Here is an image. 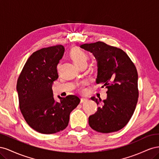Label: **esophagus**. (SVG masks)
Returning <instances> with one entry per match:
<instances>
[{
  "instance_id": "1",
  "label": "esophagus",
  "mask_w": 159,
  "mask_h": 159,
  "mask_svg": "<svg viewBox=\"0 0 159 159\" xmlns=\"http://www.w3.org/2000/svg\"><path fill=\"white\" fill-rule=\"evenodd\" d=\"M88 101V99H85V98H81V101H80V102L82 103H84V102H87Z\"/></svg>"
}]
</instances>
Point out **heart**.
Wrapping results in <instances>:
<instances>
[{"label":"heart","mask_w":159,"mask_h":159,"mask_svg":"<svg viewBox=\"0 0 159 159\" xmlns=\"http://www.w3.org/2000/svg\"><path fill=\"white\" fill-rule=\"evenodd\" d=\"M70 56L74 62V64L78 67L83 64H87V60L88 58L87 54L78 48H74L71 50ZM81 89L83 90V88Z\"/></svg>","instance_id":"heart-1"}]
</instances>
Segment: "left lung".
Segmentation results:
<instances>
[{"label":"left lung","instance_id":"1","mask_svg":"<svg viewBox=\"0 0 159 159\" xmlns=\"http://www.w3.org/2000/svg\"><path fill=\"white\" fill-rule=\"evenodd\" d=\"M80 47L95 56L98 62L96 83L107 89L106 99L91 98L99 107L97 112L89 117V126L99 133L117 131L128 123L137 103L136 67L123 50L103 42L84 44Z\"/></svg>","mask_w":159,"mask_h":159}]
</instances>
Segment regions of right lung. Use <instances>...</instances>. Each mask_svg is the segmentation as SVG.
I'll use <instances>...</instances> for the list:
<instances>
[{"instance_id": "obj_1", "label": "right lung", "mask_w": 159, "mask_h": 159, "mask_svg": "<svg viewBox=\"0 0 159 159\" xmlns=\"http://www.w3.org/2000/svg\"><path fill=\"white\" fill-rule=\"evenodd\" d=\"M64 47L44 48L29 57L16 84L19 107L31 128L43 134H53L68 125L70 114L80 102L75 95L61 98L55 102L52 89L58 78L57 66L62 58Z\"/></svg>"}]
</instances>
